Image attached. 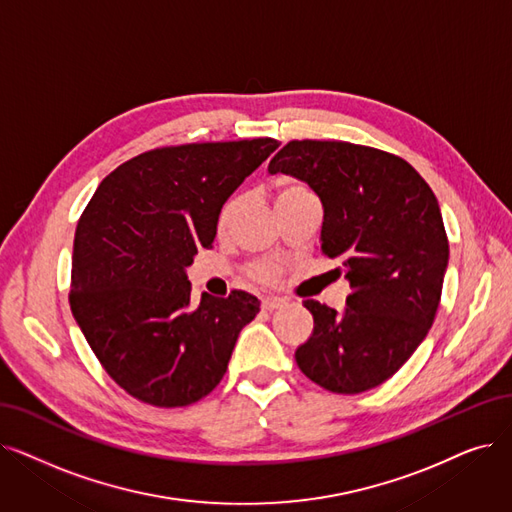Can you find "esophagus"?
I'll return each instance as SVG.
<instances>
[{
    "label": "esophagus",
    "mask_w": 512,
    "mask_h": 512,
    "mask_svg": "<svg viewBox=\"0 0 512 512\" xmlns=\"http://www.w3.org/2000/svg\"><path fill=\"white\" fill-rule=\"evenodd\" d=\"M284 305H286V301H284V299H280V297H265V299L261 301V307H263V309H268V311L282 309Z\"/></svg>",
    "instance_id": "esophagus-1"
}]
</instances>
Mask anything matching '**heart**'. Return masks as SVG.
<instances>
[{
	"label": "heart",
	"instance_id": "obj_1",
	"mask_svg": "<svg viewBox=\"0 0 512 512\" xmlns=\"http://www.w3.org/2000/svg\"><path fill=\"white\" fill-rule=\"evenodd\" d=\"M303 194H311V192H309L305 186L297 184V182H284V184H280L278 190H276V198H274L276 207L282 205V203H286V201H291V198L303 196ZM242 207H244V198H242L240 194L228 198V201L224 203V207L219 209V215H217V230H219V234H226V232L232 230V226L236 224V219H238ZM278 272H280V268H278V263H274V261L259 263V265H255V268L251 270V274H253L257 280H263V282L276 280V278H278Z\"/></svg>",
	"mask_w": 512,
	"mask_h": 512
}]
</instances>
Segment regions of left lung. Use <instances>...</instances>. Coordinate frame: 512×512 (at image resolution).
Masks as SVG:
<instances>
[{
    "mask_svg": "<svg viewBox=\"0 0 512 512\" xmlns=\"http://www.w3.org/2000/svg\"><path fill=\"white\" fill-rule=\"evenodd\" d=\"M322 203V253L343 263L341 311L309 299L314 330L297 347L301 372L332 393L379 387L425 341L450 247L439 203L412 165L349 142H288L268 165Z\"/></svg>",
    "mask_w": 512,
    "mask_h": 512,
    "instance_id": "obj_1",
    "label": "left lung"
}]
</instances>
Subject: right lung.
I'll list each match as a JSON object with an SVG mask.
<instances>
[{"instance_id": "1", "label": "right lung", "mask_w": 512, "mask_h": 512, "mask_svg": "<svg viewBox=\"0 0 512 512\" xmlns=\"http://www.w3.org/2000/svg\"><path fill=\"white\" fill-rule=\"evenodd\" d=\"M280 144L272 138L157 148L117 167L85 207L73 247V316L113 381L180 408L224 379L259 299L190 301L188 268L219 209Z\"/></svg>"}]
</instances>
